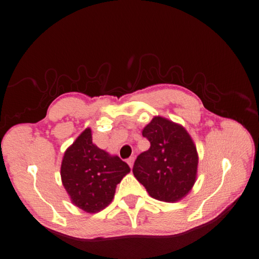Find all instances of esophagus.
Listing matches in <instances>:
<instances>
[{
    "mask_svg": "<svg viewBox=\"0 0 259 259\" xmlns=\"http://www.w3.org/2000/svg\"><path fill=\"white\" fill-rule=\"evenodd\" d=\"M127 163H128V165H130L131 168L133 167V164H134V157L128 158V159H127Z\"/></svg>",
    "mask_w": 259,
    "mask_h": 259,
    "instance_id": "esophagus-1",
    "label": "esophagus"
}]
</instances>
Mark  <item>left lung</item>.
I'll return each instance as SVG.
<instances>
[{
	"instance_id": "obj_1",
	"label": "left lung",
	"mask_w": 259,
	"mask_h": 259,
	"mask_svg": "<svg viewBox=\"0 0 259 259\" xmlns=\"http://www.w3.org/2000/svg\"><path fill=\"white\" fill-rule=\"evenodd\" d=\"M150 149L138 155L133 174L151 197L174 203L186 196L197 175L198 154L182 125L155 116L142 132Z\"/></svg>"
}]
</instances>
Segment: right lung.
<instances>
[{
    "instance_id": "obj_1",
    "label": "right lung",
    "mask_w": 259,
    "mask_h": 259,
    "mask_svg": "<svg viewBox=\"0 0 259 259\" xmlns=\"http://www.w3.org/2000/svg\"><path fill=\"white\" fill-rule=\"evenodd\" d=\"M131 169L117 155L92 143L87 128L67 148L61 165L63 186L72 203L88 213L100 212L111 203L117 184Z\"/></svg>"
}]
</instances>
